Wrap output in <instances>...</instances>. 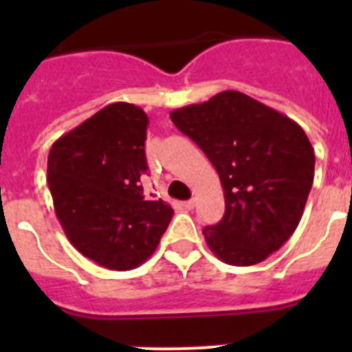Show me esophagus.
I'll return each mask as SVG.
<instances>
[{"label":"esophagus","instance_id":"34e87169","mask_svg":"<svg viewBox=\"0 0 352 352\" xmlns=\"http://www.w3.org/2000/svg\"><path fill=\"white\" fill-rule=\"evenodd\" d=\"M183 204V208H185V210H192V208H194V204H195V201L194 199H190V201H185V203H182Z\"/></svg>","mask_w":352,"mask_h":352}]
</instances>
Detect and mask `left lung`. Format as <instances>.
Returning a JSON list of instances; mask_svg holds the SVG:
<instances>
[{"mask_svg":"<svg viewBox=\"0 0 352 352\" xmlns=\"http://www.w3.org/2000/svg\"><path fill=\"white\" fill-rule=\"evenodd\" d=\"M170 120L220 176L226 213L204 227L214 256L252 266L296 231L314 182L316 155L296 121L245 93L227 91L176 109Z\"/></svg>","mask_w":352,"mask_h":352,"instance_id":"obj_1","label":"left lung"}]
</instances>
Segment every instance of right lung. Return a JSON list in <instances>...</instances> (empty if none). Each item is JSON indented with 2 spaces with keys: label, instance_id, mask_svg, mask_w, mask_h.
<instances>
[{
  "label": "right lung",
  "instance_id": "right-lung-1",
  "mask_svg": "<svg viewBox=\"0 0 352 352\" xmlns=\"http://www.w3.org/2000/svg\"><path fill=\"white\" fill-rule=\"evenodd\" d=\"M148 116L126 102L105 105L52 144L47 183L70 243L107 270L141 266L160 243L173 208L144 201Z\"/></svg>",
  "mask_w": 352,
  "mask_h": 352
}]
</instances>
